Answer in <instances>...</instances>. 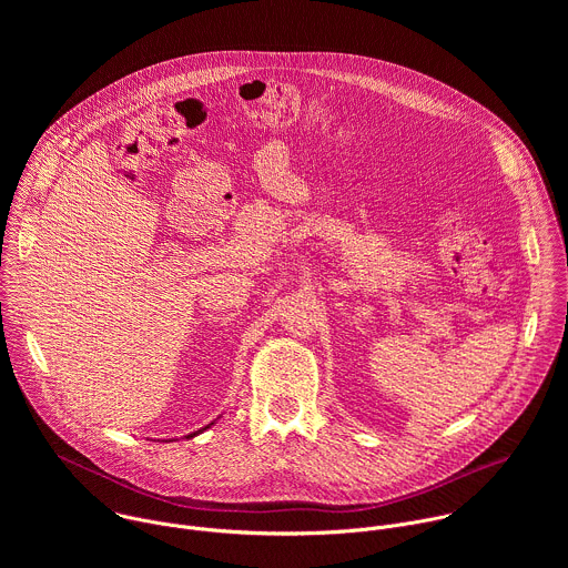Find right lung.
<instances>
[{
    "mask_svg": "<svg viewBox=\"0 0 568 568\" xmlns=\"http://www.w3.org/2000/svg\"><path fill=\"white\" fill-rule=\"evenodd\" d=\"M211 425H213V423H211ZM211 425H206V427H202V429H197V432H193V434H189V436H186V438H193V436H197V434H202V432H204V429H209V427H211Z\"/></svg>",
    "mask_w": 568,
    "mask_h": 568,
    "instance_id": "add662e5",
    "label": "right lung"
}]
</instances>
